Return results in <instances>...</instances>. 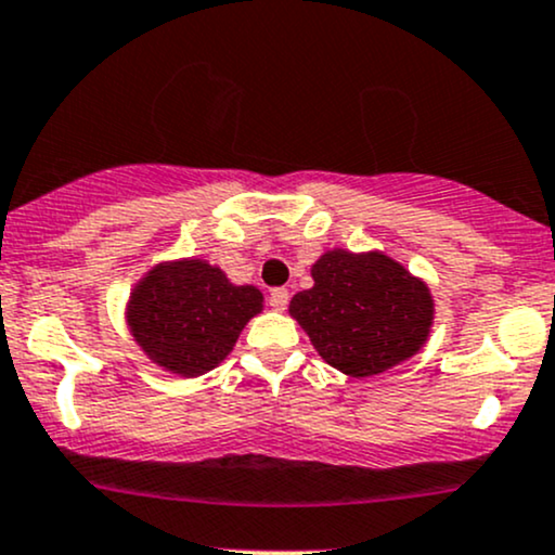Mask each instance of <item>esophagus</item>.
Here are the masks:
<instances>
[{
  "label": "esophagus",
  "mask_w": 555,
  "mask_h": 555,
  "mask_svg": "<svg viewBox=\"0 0 555 555\" xmlns=\"http://www.w3.org/2000/svg\"><path fill=\"white\" fill-rule=\"evenodd\" d=\"M288 298H291V294L285 288H275L270 294V307L275 309V311H285V307H288Z\"/></svg>",
  "instance_id": "esophagus-1"
}]
</instances>
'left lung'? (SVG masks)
Masks as SVG:
<instances>
[{
    "label": "left lung",
    "mask_w": 555,
    "mask_h": 555,
    "mask_svg": "<svg viewBox=\"0 0 555 555\" xmlns=\"http://www.w3.org/2000/svg\"><path fill=\"white\" fill-rule=\"evenodd\" d=\"M311 280L288 311L317 353L344 375L388 372L427 344L435 320L429 285L388 254L330 248L311 264Z\"/></svg>",
    "instance_id": "8db88e82"
}]
</instances>
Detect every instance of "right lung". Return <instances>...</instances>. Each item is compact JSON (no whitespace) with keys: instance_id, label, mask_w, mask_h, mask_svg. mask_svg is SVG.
Segmentation results:
<instances>
[{"instance_id":"obj_1","label":"right lung","mask_w":555,"mask_h":555,"mask_svg":"<svg viewBox=\"0 0 555 555\" xmlns=\"http://www.w3.org/2000/svg\"><path fill=\"white\" fill-rule=\"evenodd\" d=\"M264 309L254 285H235L207 259L159 261L130 291L126 322L152 364L198 377L228 359L241 330Z\"/></svg>"}]
</instances>
